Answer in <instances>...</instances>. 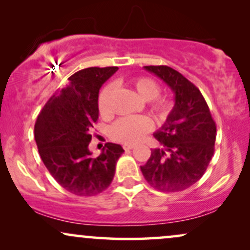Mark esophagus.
<instances>
[{
	"label": "esophagus",
	"instance_id": "esophagus-1",
	"mask_svg": "<svg viewBox=\"0 0 250 250\" xmlns=\"http://www.w3.org/2000/svg\"><path fill=\"white\" fill-rule=\"evenodd\" d=\"M134 147H135L134 145H129V143H125V145H123V149H125V151L131 150V149H133Z\"/></svg>",
	"mask_w": 250,
	"mask_h": 250
}]
</instances>
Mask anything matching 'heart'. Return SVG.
Here are the masks:
<instances>
[{
	"label": "heart",
	"instance_id": "1",
	"mask_svg": "<svg viewBox=\"0 0 250 250\" xmlns=\"http://www.w3.org/2000/svg\"><path fill=\"white\" fill-rule=\"evenodd\" d=\"M139 96L145 101H150V108L159 119L165 120L170 114L173 108V101L169 97L159 96L160 85L150 77H137L131 82ZM113 87L105 85L97 99V108L100 114L104 119L113 115L110 105ZM154 127V123L148 116H129L122 117L116 121L110 129L113 140L122 143H136L141 141L146 134H148Z\"/></svg>",
	"mask_w": 250,
	"mask_h": 250
}]
</instances>
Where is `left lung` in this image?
<instances>
[{
  "label": "left lung",
  "instance_id": "1",
  "mask_svg": "<svg viewBox=\"0 0 250 250\" xmlns=\"http://www.w3.org/2000/svg\"><path fill=\"white\" fill-rule=\"evenodd\" d=\"M173 90L175 104L165 125L154 134L161 148L141 171L151 187L166 193L182 191L203 176L214 155L216 125L196 85L168 65H146Z\"/></svg>",
  "mask_w": 250,
  "mask_h": 250
}]
</instances>
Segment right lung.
<instances>
[{
	"mask_svg": "<svg viewBox=\"0 0 250 250\" xmlns=\"http://www.w3.org/2000/svg\"><path fill=\"white\" fill-rule=\"evenodd\" d=\"M117 69L91 67L73 74L37 116L34 135L40 156L56 182L74 195L94 196L105 190L125 151L108 142L99 156H93L88 147L99 119L100 88Z\"/></svg>",
	"mask_w": 250,
	"mask_h": 250,
	"instance_id": "add662e5",
	"label": "right lung"
}]
</instances>
